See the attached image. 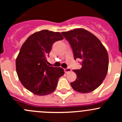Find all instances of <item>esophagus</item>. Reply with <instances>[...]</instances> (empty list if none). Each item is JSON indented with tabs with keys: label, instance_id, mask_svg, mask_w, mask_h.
Returning <instances> with one entry per match:
<instances>
[{
	"label": "esophagus",
	"instance_id": "obj_1",
	"mask_svg": "<svg viewBox=\"0 0 122 122\" xmlns=\"http://www.w3.org/2000/svg\"><path fill=\"white\" fill-rule=\"evenodd\" d=\"M64 71L66 73H68L69 72H71V70L70 68H65L64 69Z\"/></svg>",
	"mask_w": 122,
	"mask_h": 122
}]
</instances>
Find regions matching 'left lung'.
I'll list each match as a JSON object with an SVG mask.
<instances>
[{"label": "left lung", "mask_w": 122, "mask_h": 122, "mask_svg": "<svg viewBox=\"0 0 122 122\" xmlns=\"http://www.w3.org/2000/svg\"><path fill=\"white\" fill-rule=\"evenodd\" d=\"M72 49L74 60H82L80 70H74L77 78L72 88L82 93L92 92L99 87L106 76L109 56L106 49L95 35L82 28L62 32Z\"/></svg>", "instance_id": "obj_1"}]
</instances>
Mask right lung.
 <instances>
[{"instance_id":"right-lung-1","label":"right lung","mask_w":122,"mask_h":122,"mask_svg":"<svg viewBox=\"0 0 122 122\" xmlns=\"http://www.w3.org/2000/svg\"><path fill=\"white\" fill-rule=\"evenodd\" d=\"M64 37L60 32L42 30L28 38L16 60V70L22 85L38 96L55 91L60 77L64 74L61 67H50L47 56L55 42Z\"/></svg>"}]
</instances>
